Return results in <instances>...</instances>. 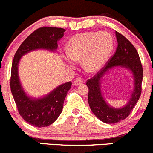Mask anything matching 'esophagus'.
I'll return each instance as SVG.
<instances>
[{"instance_id": "1", "label": "esophagus", "mask_w": 153, "mask_h": 153, "mask_svg": "<svg viewBox=\"0 0 153 153\" xmlns=\"http://www.w3.org/2000/svg\"><path fill=\"white\" fill-rule=\"evenodd\" d=\"M82 83H83V81H82V79H81L80 78H76V79L74 82V86H79V85H82Z\"/></svg>"}]
</instances>
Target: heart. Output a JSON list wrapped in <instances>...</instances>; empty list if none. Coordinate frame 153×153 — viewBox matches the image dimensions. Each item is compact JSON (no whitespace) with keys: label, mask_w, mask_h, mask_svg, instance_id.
<instances>
[{"label":"heart","mask_w":153,"mask_h":153,"mask_svg":"<svg viewBox=\"0 0 153 153\" xmlns=\"http://www.w3.org/2000/svg\"><path fill=\"white\" fill-rule=\"evenodd\" d=\"M113 48L114 39L106 31L78 33L67 42V57H64L63 60L70 67H74V61H81L84 71L95 74L105 65Z\"/></svg>","instance_id":"1"}]
</instances>
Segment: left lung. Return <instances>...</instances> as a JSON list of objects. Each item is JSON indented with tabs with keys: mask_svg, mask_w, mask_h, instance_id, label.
Segmentation results:
<instances>
[{
	"mask_svg": "<svg viewBox=\"0 0 153 153\" xmlns=\"http://www.w3.org/2000/svg\"><path fill=\"white\" fill-rule=\"evenodd\" d=\"M117 48L115 54L107 65L103 67L94 77L87 81L89 88L88 102L91 111L102 122L115 124L128 117L138 102L141 94L143 71L139 54L134 46L124 36L115 32ZM122 68L131 73L133 79V89L126 104L122 107L115 108L109 105L102 94V81L111 69Z\"/></svg>",
	"mask_w": 153,
	"mask_h": 153,
	"instance_id": "obj_1",
	"label": "left lung"
}]
</instances>
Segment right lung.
<instances>
[{
    "label": "right lung",
    "instance_id": "obj_1",
    "mask_svg": "<svg viewBox=\"0 0 153 153\" xmlns=\"http://www.w3.org/2000/svg\"><path fill=\"white\" fill-rule=\"evenodd\" d=\"M65 29L56 27H42L29 35L21 44L12 63L10 89L21 117L31 125L37 127H48L59 117L64 102L72 82L57 86L41 97H33L25 91L19 76V64L25 54L36 51L46 50L55 52L57 42L64 36Z\"/></svg>",
    "mask_w": 153,
    "mask_h": 153
}]
</instances>
